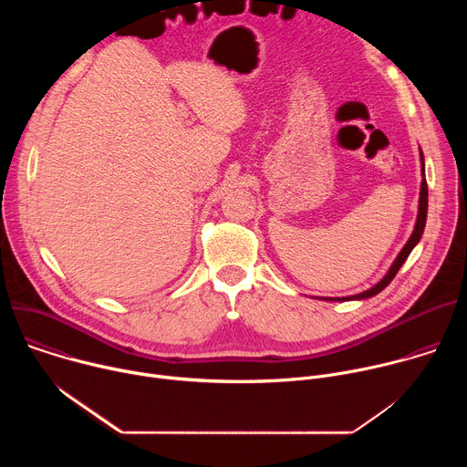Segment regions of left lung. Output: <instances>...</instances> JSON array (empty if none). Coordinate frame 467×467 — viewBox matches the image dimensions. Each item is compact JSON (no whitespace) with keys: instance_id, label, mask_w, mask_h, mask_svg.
Segmentation results:
<instances>
[{"instance_id":"8db88e82","label":"left lung","mask_w":467,"mask_h":467,"mask_svg":"<svg viewBox=\"0 0 467 467\" xmlns=\"http://www.w3.org/2000/svg\"><path fill=\"white\" fill-rule=\"evenodd\" d=\"M421 153V150H420ZM421 171H423V181H421V192H420V209H418V220H416V227L412 231V236L409 238V242L405 244V247L401 249V253L397 254V258L393 260L391 268L388 270V274L382 277V281H379L375 286H371L369 290L362 292V294H357V296H351V297H325L327 301H351V299H368V297H373L377 296L379 292H382L391 281L393 277L397 275L399 268L405 264V260L409 258L410 251L416 247V244L421 240V234L425 231V222H427V207H429V188H427V179H425V164H423V153H421Z\"/></svg>"}]
</instances>
